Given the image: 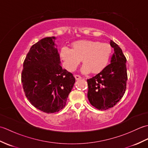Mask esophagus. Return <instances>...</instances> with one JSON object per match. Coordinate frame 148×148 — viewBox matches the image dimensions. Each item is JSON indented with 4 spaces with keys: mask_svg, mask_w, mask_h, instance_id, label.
Returning <instances> with one entry per match:
<instances>
[{
    "mask_svg": "<svg viewBox=\"0 0 148 148\" xmlns=\"http://www.w3.org/2000/svg\"><path fill=\"white\" fill-rule=\"evenodd\" d=\"M74 77L76 80H79V79H81V77L80 76H79V75H74Z\"/></svg>",
    "mask_w": 148,
    "mask_h": 148,
    "instance_id": "34e87169",
    "label": "esophagus"
}]
</instances>
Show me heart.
<instances>
[{"label": "heart", "instance_id": "b5f03b06", "mask_svg": "<svg viewBox=\"0 0 148 148\" xmlns=\"http://www.w3.org/2000/svg\"><path fill=\"white\" fill-rule=\"evenodd\" d=\"M72 49L62 46L60 56L64 67L69 71L76 70L82 60L83 74H97L104 70L111 59L112 49L108 43L93 40H79L72 44Z\"/></svg>", "mask_w": 148, "mask_h": 148}]
</instances>
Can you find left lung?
I'll return each instance as SVG.
<instances>
[{
    "label": "left lung",
    "instance_id": "left-lung-1",
    "mask_svg": "<svg viewBox=\"0 0 148 148\" xmlns=\"http://www.w3.org/2000/svg\"><path fill=\"white\" fill-rule=\"evenodd\" d=\"M110 45L114 48L111 64L95 76L87 79L88 99L91 104L99 110L115 106L126 90L127 59L117 44L111 40Z\"/></svg>",
    "mask_w": 148,
    "mask_h": 148
}]
</instances>
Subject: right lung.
<instances>
[{
	"label": "right lung",
	"instance_id": "1",
	"mask_svg": "<svg viewBox=\"0 0 148 148\" xmlns=\"http://www.w3.org/2000/svg\"><path fill=\"white\" fill-rule=\"evenodd\" d=\"M55 37L42 39L31 47L23 63L21 83L31 104L46 113L64 108L75 83L72 73L63 69Z\"/></svg>",
	"mask_w": 148,
	"mask_h": 148
}]
</instances>
